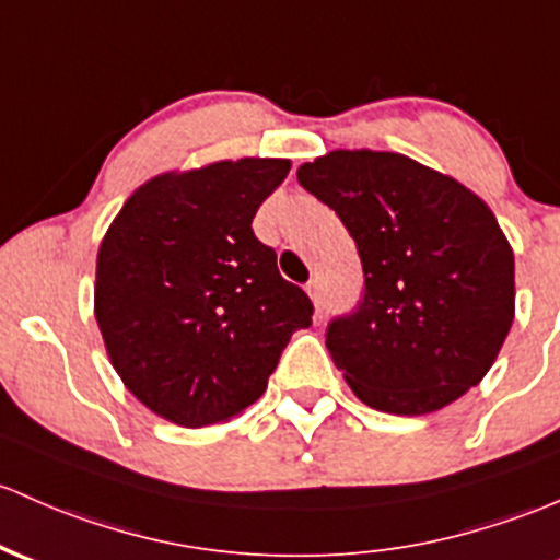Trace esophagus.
Here are the masks:
<instances>
[{
	"instance_id": "obj_1",
	"label": "esophagus",
	"mask_w": 560,
	"mask_h": 560,
	"mask_svg": "<svg viewBox=\"0 0 560 560\" xmlns=\"http://www.w3.org/2000/svg\"><path fill=\"white\" fill-rule=\"evenodd\" d=\"M305 290H308L311 300H313V305H316V313H322V311H324V290H322V281H318V279H311V281H308V287H305Z\"/></svg>"
}]
</instances>
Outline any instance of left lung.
I'll return each mask as SVG.
<instances>
[{
    "mask_svg": "<svg viewBox=\"0 0 560 560\" xmlns=\"http://www.w3.org/2000/svg\"><path fill=\"white\" fill-rule=\"evenodd\" d=\"M298 180L337 212L364 266L361 305L327 327L350 390L417 417L481 383L515 316L513 249L487 201L390 151H329Z\"/></svg>",
    "mask_w": 560,
    "mask_h": 560,
    "instance_id": "1",
    "label": "left lung"
}]
</instances>
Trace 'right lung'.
<instances>
[{"mask_svg": "<svg viewBox=\"0 0 560 560\" xmlns=\"http://www.w3.org/2000/svg\"><path fill=\"white\" fill-rule=\"evenodd\" d=\"M290 159H238L151 177L97 249L95 318L127 390L153 415L205 428L266 390L313 305L281 279L252 218Z\"/></svg>", "mask_w": 560, "mask_h": 560, "instance_id": "1", "label": "right lung"}]
</instances>
